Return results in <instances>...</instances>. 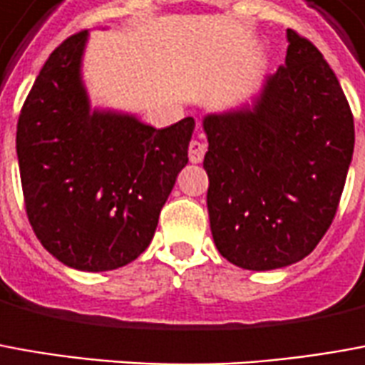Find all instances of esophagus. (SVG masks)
Instances as JSON below:
<instances>
[{
    "label": "esophagus",
    "mask_w": 365,
    "mask_h": 365,
    "mask_svg": "<svg viewBox=\"0 0 365 365\" xmlns=\"http://www.w3.org/2000/svg\"><path fill=\"white\" fill-rule=\"evenodd\" d=\"M207 148L205 144H201L197 140H191L190 142V162L191 164H201L203 162V156H205Z\"/></svg>",
    "instance_id": "esophagus-1"
}]
</instances>
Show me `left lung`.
Listing matches in <instances>:
<instances>
[{
	"label": "left lung",
	"mask_w": 365,
	"mask_h": 365,
	"mask_svg": "<svg viewBox=\"0 0 365 365\" xmlns=\"http://www.w3.org/2000/svg\"><path fill=\"white\" fill-rule=\"evenodd\" d=\"M284 65L251 104L203 116L211 235L227 261H302L332 223L354 154V118L322 53L287 29Z\"/></svg>",
	"instance_id": "8db88e82"
}]
</instances>
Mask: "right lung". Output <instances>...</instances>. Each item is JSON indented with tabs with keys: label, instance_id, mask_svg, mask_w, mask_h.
Here are the masks:
<instances>
[{
	"label": "right lung",
	"instance_id": "add662e5",
	"mask_svg": "<svg viewBox=\"0 0 365 365\" xmlns=\"http://www.w3.org/2000/svg\"><path fill=\"white\" fill-rule=\"evenodd\" d=\"M88 31L51 53L17 122L27 217L57 261L114 271L144 253L187 164L195 128H154L136 114L93 108L83 81Z\"/></svg>",
	"mask_w": 365,
	"mask_h": 365
}]
</instances>
